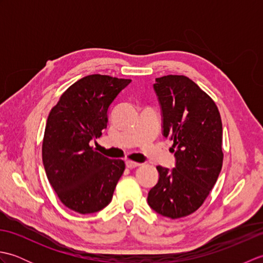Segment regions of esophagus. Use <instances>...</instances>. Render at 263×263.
I'll return each mask as SVG.
<instances>
[{"mask_svg":"<svg viewBox=\"0 0 263 263\" xmlns=\"http://www.w3.org/2000/svg\"><path fill=\"white\" fill-rule=\"evenodd\" d=\"M125 164L128 168H136V167L140 166V163H137V161H132V160H126Z\"/></svg>","mask_w":263,"mask_h":263,"instance_id":"1","label":"esophagus"}]
</instances>
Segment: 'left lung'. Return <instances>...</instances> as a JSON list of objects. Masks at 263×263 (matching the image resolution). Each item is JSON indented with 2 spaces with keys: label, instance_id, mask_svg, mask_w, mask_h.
Here are the masks:
<instances>
[{
  "label": "left lung",
  "instance_id": "left-lung-1",
  "mask_svg": "<svg viewBox=\"0 0 263 263\" xmlns=\"http://www.w3.org/2000/svg\"><path fill=\"white\" fill-rule=\"evenodd\" d=\"M154 89L176 165L172 171L157 166L159 180L147 200L159 215L177 219L198 210L217 182L224 159L222 124L214 100L187 77L157 78Z\"/></svg>",
  "mask_w": 263,
  "mask_h": 263
}]
</instances>
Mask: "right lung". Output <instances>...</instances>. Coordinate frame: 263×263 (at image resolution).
<instances>
[{
  "label": "right lung",
  "mask_w": 263,
  "mask_h": 263,
  "mask_svg": "<svg viewBox=\"0 0 263 263\" xmlns=\"http://www.w3.org/2000/svg\"><path fill=\"white\" fill-rule=\"evenodd\" d=\"M130 79L91 74L78 80L49 111L43 139V164L65 206L82 215L104 209L125 170L89 142L107 126V111Z\"/></svg>",
  "instance_id": "right-lung-1"
}]
</instances>
